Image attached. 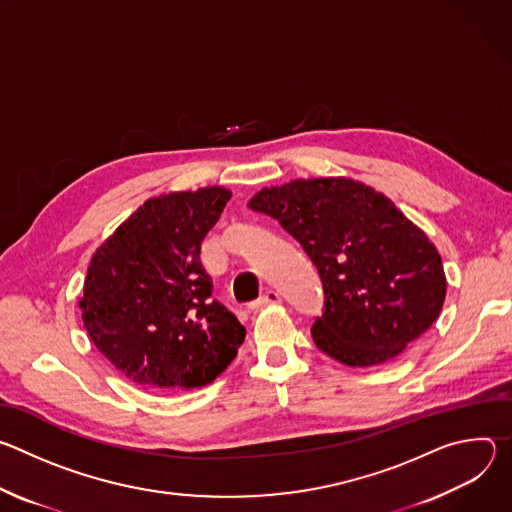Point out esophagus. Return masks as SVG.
Listing matches in <instances>:
<instances>
[{
	"label": "esophagus",
	"instance_id": "1",
	"mask_svg": "<svg viewBox=\"0 0 512 512\" xmlns=\"http://www.w3.org/2000/svg\"><path fill=\"white\" fill-rule=\"evenodd\" d=\"M281 302V296L277 294V291H273V289H265L263 291V296L255 302V304H251L249 306V310H259L261 306H267V304H279Z\"/></svg>",
	"mask_w": 512,
	"mask_h": 512
}]
</instances>
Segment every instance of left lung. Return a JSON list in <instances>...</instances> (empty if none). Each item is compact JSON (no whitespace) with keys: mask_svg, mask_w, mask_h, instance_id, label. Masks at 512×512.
I'll list each match as a JSON object with an SVG mask.
<instances>
[{"mask_svg":"<svg viewBox=\"0 0 512 512\" xmlns=\"http://www.w3.org/2000/svg\"><path fill=\"white\" fill-rule=\"evenodd\" d=\"M249 208L294 237L318 269L324 314L316 346L348 367L399 356L446 300L442 257L381 192L350 178L294 180L257 192Z\"/></svg>","mask_w":512,"mask_h":512,"instance_id":"8db88e82","label":"left lung"}]
</instances>
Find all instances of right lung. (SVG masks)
I'll list each match as a JSON object with an SVG mask.
<instances>
[{
  "mask_svg": "<svg viewBox=\"0 0 512 512\" xmlns=\"http://www.w3.org/2000/svg\"><path fill=\"white\" fill-rule=\"evenodd\" d=\"M229 200L221 186L145 200L91 259L79 302L85 328L143 389L204 387L245 340V326L212 298L200 263V245Z\"/></svg>",
  "mask_w": 512,
  "mask_h": 512,
  "instance_id": "obj_1",
  "label": "right lung"
}]
</instances>
